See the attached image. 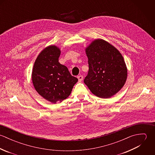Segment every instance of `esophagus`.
<instances>
[{"label":"esophagus","mask_w":155,"mask_h":155,"mask_svg":"<svg viewBox=\"0 0 155 155\" xmlns=\"http://www.w3.org/2000/svg\"><path fill=\"white\" fill-rule=\"evenodd\" d=\"M83 76H82V75H79V76H78V80H79V82H81L82 80H83Z\"/></svg>","instance_id":"34e87169"}]
</instances>
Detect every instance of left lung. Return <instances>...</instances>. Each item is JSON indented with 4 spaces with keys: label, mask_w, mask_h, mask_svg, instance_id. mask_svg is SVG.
Returning a JSON list of instances; mask_svg holds the SVG:
<instances>
[{
    "label": "left lung",
    "mask_w": 155,
    "mask_h": 155,
    "mask_svg": "<svg viewBox=\"0 0 155 155\" xmlns=\"http://www.w3.org/2000/svg\"><path fill=\"white\" fill-rule=\"evenodd\" d=\"M85 52L89 71L85 84L97 97H112L124 87L127 79V68L122 54L103 39L92 41Z\"/></svg>",
    "instance_id": "obj_1"
}]
</instances>
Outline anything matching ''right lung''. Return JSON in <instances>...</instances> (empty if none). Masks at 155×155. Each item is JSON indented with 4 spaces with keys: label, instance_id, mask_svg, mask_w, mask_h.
Instances as JSON below:
<instances>
[{
    "label": "right lung",
    "instance_id": "obj_1",
    "mask_svg": "<svg viewBox=\"0 0 155 155\" xmlns=\"http://www.w3.org/2000/svg\"><path fill=\"white\" fill-rule=\"evenodd\" d=\"M60 54V49L55 45L45 48L38 56L31 74L36 91L54 104L66 99L78 81L71 75L66 66L58 62Z\"/></svg>",
    "mask_w": 155,
    "mask_h": 155
}]
</instances>
